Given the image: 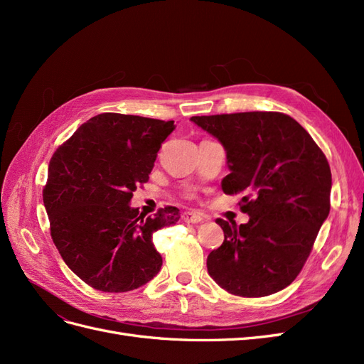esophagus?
Returning <instances> with one entry per match:
<instances>
[{"instance_id": "34e87169", "label": "esophagus", "mask_w": 364, "mask_h": 364, "mask_svg": "<svg viewBox=\"0 0 364 364\" xmlns=\"http://www.w3.org/2000/svg\"><path fill=\"white\" fill-rule=\"evenodd\" d=\"M182 220L185 223H200L205 220V217L200 213H194V211H185L182 214Z\"/></svg>"}]
</instances>
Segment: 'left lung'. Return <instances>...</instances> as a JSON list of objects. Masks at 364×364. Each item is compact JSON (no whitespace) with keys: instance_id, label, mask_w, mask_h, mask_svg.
<instances>
[{"instance_id":"8db88e82","label":"left lung","mask_w":364,"mask_h":364,"mask_svg":"<svg viewBox=\"0 0 364 364\" xmlns=\"http://www.w3.org/2000/svg\"><path fill=\"white\" fill-rule=\"evenodd\" d=\"M226 151V194H243L246 225L217 218L225 241L208 273L226 291L259 297L290 285L329 214L331 170L323 151L291 117L240 112L191 117Z\"/></svg>"}]
</instances>
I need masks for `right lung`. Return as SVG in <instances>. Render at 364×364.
<instances>
[{"label":"right lung","mask_w":364,"mask_h":364,"mask_svg":"<svg viewBox=\"0 0 364 364\" xmlns=\"http://www.w3.org/2000/svg\"><path fill=\"white\" fill-rule=\"evenodd\" d=\"M174 127V121L106 112L54 151L42 191L51 238L65 264L92 289L130 291L161 270L151 237L178 222L179 209L165 206L146 217L129 203Z\"/></svg>","instance_id":"obj_1"}]
</instances>
